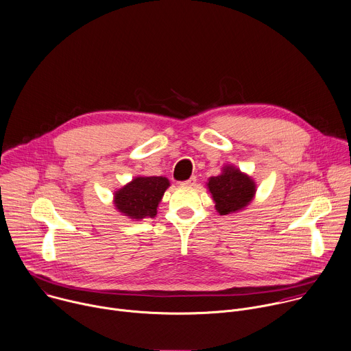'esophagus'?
Masks as SVG:
<instances>
[{"instance_id":"34e87169","label":"esophagus","mask_w":351,"mask_h":351,"mask_svg":"<svg viewBox=\"0 0 351 351\" xmlns=\"http://www.w3.org/2000/svg\"><path fill=\"white\" fill-rule=\"evenodd\" d=\"M195 184H196V177H191L189 180L180 182V185H181V186H193Z\"/></svg>"}]
</instances>
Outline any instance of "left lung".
I'll return each instance as SVG.
<instances>
[{"label":"left lung","instance_id":"8db88e82","mask_svg":"<svg viewBox=\"0 0 351 351\" xmlns=\"http://www.w3.org/2000/svg\"><path fill=\"white\" fill-rule=\"evenodd\" d=\"M206 186L220 216L242 212L252 203L257 191L254 180L234 165H224L219 176L207 180Z\"/></svg>","mask_w":351,"mask_h":351}]
</instances>
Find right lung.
I'll return each instance as SVG.
<instances>
[{
    "instance_id": "obj_1",
    "label": "right lung",
    "mask_w": 351,
    "mask_h": 351,
    "mask_svg": "<svg viewBox=\"0 0 351 351\" xmlns=\"http://www.w3.org/2000/svg\"><path fill=\"white\" fill-rule=\"evenodd\" d=\"M170 181L166 177H134L130 182L114 191L113 204L127 219L139 221L154 219Z\"/></svg>"
}]
</instances>
